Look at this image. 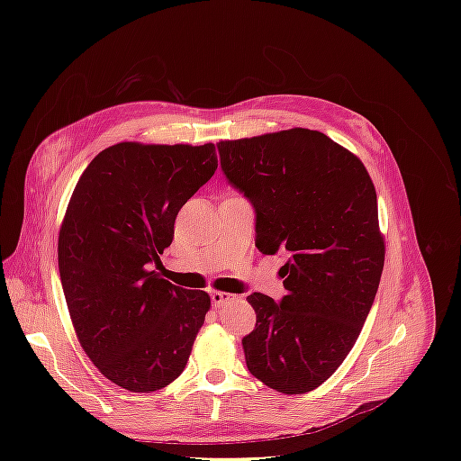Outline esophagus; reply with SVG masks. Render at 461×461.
Listing matches in <instances>:
<instances>
[{"instance_id": "obj_1", "label": "esophagus", "mask_w": 461, "mask_h": 461, "mask_svg": "<svg viewBox=\"0 0 461 461\" xmlns=\"http://www.w3.org/2000/svg\"><path fill=\"white\" fill-rule=\"evenodd\" d=\"M232 300H234V296L229 294V292H217V290L212 292V303H213V308H222V305L232 302Z\"/></svg>"}]
</instances>
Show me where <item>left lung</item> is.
Masks as SVG:
<instances>
[{"instance_id":"8db88e82","label":"left lung","mask_w":461,"mask_h":461,"mask_svg":"<svg viewBox=\"0 0 461 461\" xmlns=\"http://www.w3.org/2000/svg\"><path fill=\"white\" fill-rule=\"evenodd\" d=\"M221 169L256 209V246L283 252L286 296L254 292L242 339L256 379L285 394L323 384L354 348L384 265L373 180L329 136L290 129L217 144Z\"/></svg>"}]
</instances>
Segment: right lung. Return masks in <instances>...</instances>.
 <instances>
[{
  "label": "right lung",
  "mask_w": 461,
  "mask_h": 461,
  "mask_svg": "<svg viewBox=\"0 0 461 461\" xmlns=\"http://www.w3.org/2000/svg\"><path fill=\"white\" fill-rule=\"evenodd\" d=\"M217 169L213 144L121 142L90 161L59 230L63 294L82 350L131 393L185 371L212 300L151 271L175 219Z\"/></svg>",
  "instance_id": "right-lung-1"
}]
</instances>
